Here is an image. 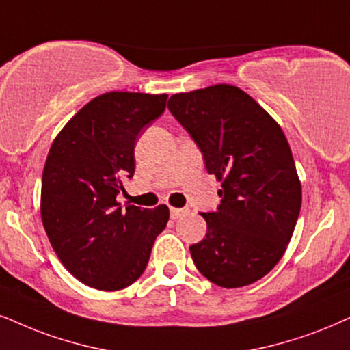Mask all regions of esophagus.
I'll return each mask as SVG.
<instances>
[{"label": "esophagus", "instance_id": "obj_1", "mask_svg": "<svg viewBox=\"0 0 350 350\" xmlns=\"http://www.w3.org/2000/svg\"><path fill=\"white\" fill-rule=\"evenodd\" d=\"M170 213H171L172 219H178V218H180V216L187 215L189 210H187V208H171Z\"/></svg>", "mask_w": 350, "mask_h": 350}]
</instances>
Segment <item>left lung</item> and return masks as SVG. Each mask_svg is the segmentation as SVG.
<instances>
[{"label": "left lung", "mask_w": 350, "mask_h": 350, "mask_svg": "<svg viewBox=\"0 0 350 350\" xmlns=\"http://www.w3.org/2000/svg\"><path fill=\"white\" fill-rule=\"evenodd\" d=\"M167 109L221 183L218 210L202 213L206 236L190 245L193 263L228 289L262 280L284 255L302 203L284 132L250 95L226 83L172 95Z\"/></svg>", "instance_id": "8db88e82"}]
</instances>
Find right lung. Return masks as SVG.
<instances>
[{"mask_svg":"<svg viewBox=\"0 0 350 350\" xmlns=\"http://www.w3.org/2000/svg\"><path fill=\"white\" fill-rule=\"evenodd\" d=\"M167 95L109 92L63 127L42 178V221L57 258L83 284L100 291L131 286L147 268L170 210L129 205L118 193L135 171L140 131L160 118Z\"/></svg>","mask_w":350,"mask_h":350,"instance_id":"add662e5","label":"right lung"}]
</instances>
